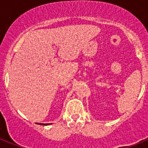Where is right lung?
Segmentation results:
<instances>
[{
  "instance_id": "right-lung-1",
  "label": "right lung",
  "mask_w": 148,
  "mask_h": 148,
  "mask_svg": "<svg viewBox=\"0 0 148 148\" xmlns=\"http://www.w3.org/2000/svg\"><path fill=\"white\" fill-rule=\"evenodd\" d=\"M37 124H39V125H52V123H51V124H41V123H37Z\"/></svg>"
}]
</instances>
